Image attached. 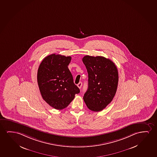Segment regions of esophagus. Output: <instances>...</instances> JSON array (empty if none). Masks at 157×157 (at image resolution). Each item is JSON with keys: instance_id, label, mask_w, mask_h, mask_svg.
Instances as JSON below:
<instances>
[{"instance_id": "1", "label": "esophagus", "mask_w": 157, "mask_h": 157, "mask_svg": "<svg viewBox=\"0 0 157 157\" xmlns=\"http://www.w3.org/2000/svg\"><path fill=\"white\" fill-rule=\"evenodd\" d=\"M77 86L79 88H81V87H82V83L81 82H80L77 85Z\"/></svg>"}]
</instances>
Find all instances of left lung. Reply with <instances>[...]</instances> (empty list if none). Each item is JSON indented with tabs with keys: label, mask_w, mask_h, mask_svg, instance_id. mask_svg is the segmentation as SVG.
<instances>
[{
	"label": "left lung",
	"mask_w": 157,
	"mask_h": 157,
	"mask_svg": "<svg viewBox=\"0 0 157 157\" xmlns=\"http://www.w3.org/2000/svg\"><path fill=\"white\" fill-rule=\"evenodd\" d=\"M88 73V88L83 96L90 110L98 112L113 101L117 91L118 73L111 60L103 56L86 55L82 59Z\"/></svg>",
	"instance_id": "left-lung-1"
}]
</instances>
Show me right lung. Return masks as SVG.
Returning <instances> with one entry per match:
<instances>
[{"mask_svg": "<svg viewBox=\"0 0 157 157\" xmlns=\"http://www.w3.org/2000/svg\"><path fill=\"white\" fill-rule=\"evenodd\" d=\"M71 59V56L53 54L44 58L38 68L37 80L42 98L57 110L66 108L80 93L68 67Z\"/></svg>", "mask_w": 157, "mask_h": 157, "instance_id": "obj_1", "label": "right lung"}]
</instances>
